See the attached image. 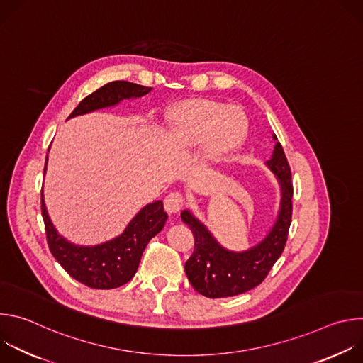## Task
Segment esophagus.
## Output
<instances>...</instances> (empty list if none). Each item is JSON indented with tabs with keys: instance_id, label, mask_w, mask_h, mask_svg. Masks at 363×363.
Masks as SVG:
<instances>
[{
	"instance_id": "esophagus-1",
	"label": "esophagus",
	"mask_w": 363,
	"mask_h": 363,
	"mask_svg": "<svg viewBox=\"0 0 363 363\" xmlns=\"http://www.w3.org/2000/svg\"><path fill=\"white\" fill-rule=\"evenodd\" d=\"M164 206L168 214H177L181 211L184 206V196L181 192H171L169 195L165 196L164 199Z\"/></svg>"
}]
</instances>
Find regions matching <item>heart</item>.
<instances>
[{
  "label": "heart",
  "mask_w": 363,
  "mask_h": 363,
  "mask_svg": "<svg viewBox=\"0 0 363 363\" xmlns=\"http://www.w3.org/2000/svg\"><path fill=\"white\" fill-rule=\"evenodd\" d=\"M248 133V121L237 106L194 99L179 103L168 115V136L177 147L192 149L203 143L202 160L217 165L230 160Z\"/></svg>",
  "instance_id": "obj_1"
}]
</instances>
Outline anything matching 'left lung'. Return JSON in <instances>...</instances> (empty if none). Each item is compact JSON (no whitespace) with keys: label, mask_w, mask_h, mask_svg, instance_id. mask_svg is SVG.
<instances>
[{"label":"left lung","mask_w":363,"mask_h":363,"mask_svg":"<svg viewBox=\"0 0 363 363\" xmlns=\"http://www.w3.org/2000/svg\"><path fill=\"white\" fill-rule=\"evenodd\" d=\"M273 139L274 149L266 165L274 174L281 196L277 218L260 242L244 251L228 250L189 210L181 213L182 221L195 238V248L185 263V273L192 287L205 297H231L254 289L267 277L284 250L291 223L293 184L284 150L276 135Z\"/></svg>","instance_id":"8db88e82"}]
</instances>
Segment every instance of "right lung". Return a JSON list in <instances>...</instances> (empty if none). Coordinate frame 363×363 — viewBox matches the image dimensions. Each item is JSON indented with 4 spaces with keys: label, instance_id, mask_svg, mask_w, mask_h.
Segmentation results:
<instances>
[{
    "label": "right lung",
    "instance_id": "right-lung-1",
    "mask_svg": "<svg viewBox=\"0 0 363 363\" xmlns=\"http://www.w3.org/2000/svg\"><path fill=\"white\" fill-rule=\"evenodd\" d=\"M152 87L140 86L130 82H111L101 86L87 97L72 112L69 119L91 113L105 108H113L122 100H130L147 94ZM50 150V147H48ZM47 169V158L44 175ZM41 214L45 225L47 242L51 254L59 264L77 281L91 289H116L133 279L143 250L149 240L162 231L168 214L164 211L162 201L145 205L130 220L123 233L109 241L96 245H79L63 237L51 223L44 194L41 191Z\"/></svg>",
    "mask_w": 363,
    "mask_h": 363
}]
</instances>
